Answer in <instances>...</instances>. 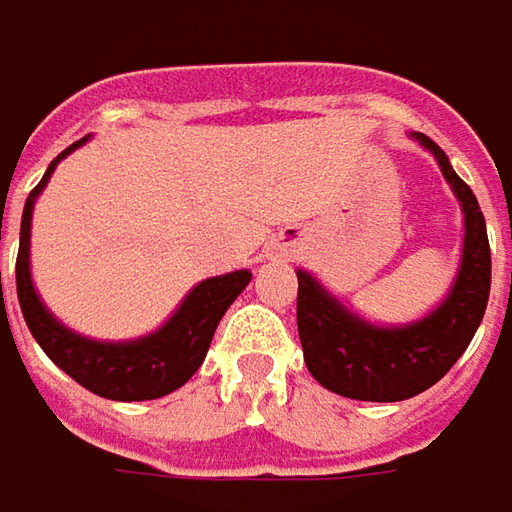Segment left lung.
<instances>
[{
	"label": "left lung",
	"mask_w": 512,
	"mask_h": 512,
	"mask_svg": "<svg viewBox=\"0 0 512 512\" xmlns=\"http://www.w3.org/2000/svg\"><path fill=\"white\" fill-rule=\"evenodd\" d=\"M431 152L465 215L459 269L448 294L425 317L379 326L351 311L306 269H297V331L311 377L362 402H399L428 391L465 354L490 297V243L473 189L453 172L428 135L411 133Z\"/></svg>",
	"instance_id": "1"
}]
</instances>
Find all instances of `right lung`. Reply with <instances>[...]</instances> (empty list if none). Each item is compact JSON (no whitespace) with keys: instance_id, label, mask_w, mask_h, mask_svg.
<instances>
[{"instance_id":"add662e5","label":"right lung","mask_w":512,"mask_h":512,"mask_svg":"<svg viewBox=\"0 0 512 512\" xmlns=\"http://www.w3.org/2000/svg\"><path fill=\"white\" fill-rule=\"evenodd\" d=\"M90 138L93 135H84L81 141L59 152L50 161L42 181L27 195L22 229H19V257H16L19 306H22L30 334L42 345V351L67 377L76 379L87 391L104 399H115V402H144V399L167 397L172 391H178L184 382H189V377L201 368L209 343L215 337V328L226 309L238 300L240 291L249 286L252 272L240 269V272L206 277L186 294L181 306L169 314L167 323H161L155 331L135 340H93L64 326L62 320L47 309L45 300L33 286L30 223H33V206L50 181V175L59 167V161L84 147Z\"/></svg>"}]
</instances>
